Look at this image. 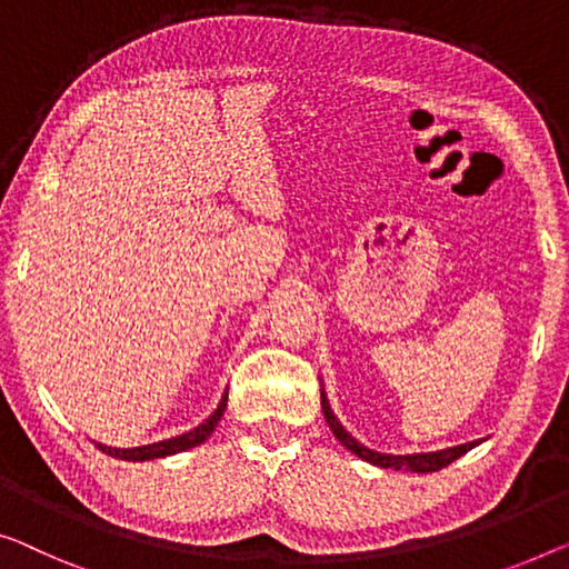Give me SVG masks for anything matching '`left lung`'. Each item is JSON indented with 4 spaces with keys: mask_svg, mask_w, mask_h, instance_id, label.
Masks as SVG:
<instances>
[{
    "mask_svg": "<svg viewBox=\"0 0 569 569\" xmlns=\"http://www.w3.org/2000/svg\"><path fill=\"white\" fill-rule=\"evenodd\" d=\"M321 411H325V419L329 423V429L335 431V437L342 442L347 449H350L352 455H358L360 460H366L370 465H378V468H391V470H411V472H437L447 468L449 462H455L457 457H462L468 449L478 447L480 442H468V445H457V447H449V449H439V452H421V455H383V452H376V449H370L366 445H360L358 439H355L350 431H347L342 423L337 421V417L329 409V401L325 391H321Z\"/></svg>",
    "mask_w": 569,
    "mask_h": 569,
    "instance_id": "8db88e82",
    "label": "left lung"
}]
</instances>
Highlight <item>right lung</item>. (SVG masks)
I'll use <instances>...</instances> for the list:
<instances>
[{
    "instance_id": "add662e5",
    "label": "right lung",
    "mask_w": 569,
    "mask_h": 569,
    "mask_svg": "<svg viewBox=\"0 0 569 569\" xmlns=\"http://www.w3.org/2000/svg\"><path fill=\"white\" fill-rule=\"evenodd\" d=\"M227 409V396H222V403L217 406V411L211 413V417L199 423L197 429L186 431L181 437H173V439H166V442H156V445H146V447H132V449H117V447H107V445H97L101 452L104 455H112L117 460H127V462H142V460H156V457H168V455H176V452H186V449L201 445L203 439H207L214 427L222 419V413Z\"/></svg>"
}]
</instances>
